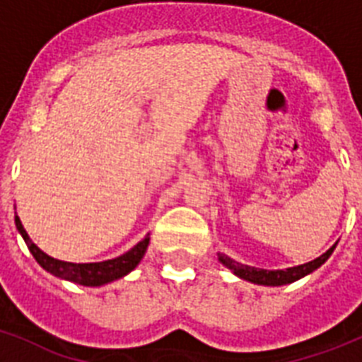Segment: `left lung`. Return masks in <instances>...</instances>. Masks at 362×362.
<instances>
[{
  "label": "left lung",
  "instance_id": "left-lung-1",
  "mask_svg": "<svg viewBox=\"0 0 362 362\" xmlns=\"http://www.w3.org/2000/svg\"><path fill=\"white\" fill-rule=\"evenodd\" d=\"M335 246L329 247L324 255H320L315 261L305 262V264H300V267L286 268V270H262V268H253L247 267V264H240V262L233 261L228 255L223 253H218V259L222 262L223 267H228L233 274H237L238 277L246 279V281L257 283V285H267V286H279V285H288V283H294L301 277H305L307 274L315 272L316 268H320L329 255L333 253Z\"/></svg>",
  "mask_w": 362,
  "mask_h": 362
}]
</instances>
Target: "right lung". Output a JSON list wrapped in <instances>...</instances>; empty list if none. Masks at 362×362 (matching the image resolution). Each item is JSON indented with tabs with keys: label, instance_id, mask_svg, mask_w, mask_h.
<instances>
[{
	"label": "right lung",
	"instance_id": "1",
	"mask_svg": "<svg viewBox=\"0 0 362 362\" xmlns=\"http://www.w3.org/2000/svg\"><path fill=\"white\" fill-rule=\"evenodd\" d=\"M14 222H16V229L20 231L23 240H25L27 247H29V252L33 253V257L37 259V262L44 268V270H47L49 274H53V276L61 277V279H68V281H74L77 283V285L85 286L105 285V283L120 279L125 274H129L131 270L136 268L140 259L144 257L149 244L148 235V237L142 238L136 246L131 247L129 252L124 253V255L120 257H116V259H110V261L103 262H83V264H76V262H64L46 255L40 247H37L33 244L29 235H27L25 229H23L22 222H20V218L14 216Z\"/></svg>",
	"mask_w": 362,
	"mask_h": 362
}]
</instances>
